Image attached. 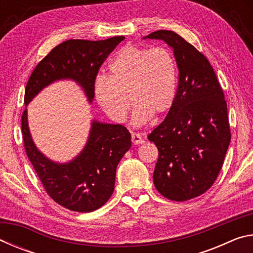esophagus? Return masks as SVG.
I'll return each instance as SVG.
<instances>
[{"label":"esophagus","mask_w":253,"mask_h":253,"mask_svg":"<svg viewBox=\"0 0 253 253\" xmlns=\"http://www.w3.org/2000/svg\"><path fill=\"white\" fill-rule=\"evenodd\" d=\"M131 142H132V144H134V145H139V144L144 143V139H143V137L140 136L139 134L132 132V134H131Z\"/></svg>","instance_id":"esophagus-1"}]
</instances>
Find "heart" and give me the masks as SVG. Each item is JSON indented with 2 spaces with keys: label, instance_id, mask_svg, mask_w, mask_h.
<instances>
[{
  "label": "heart",
  "instance_id": "obj_1",
  "mask_svg": "<svg viewBox=\"0 0 253 253\" xmlns=\"http://www.w3.org/2000/svg\"><path fill=\"white\" fill-rule=\"evenodd\" d=\"M108 71V78L96 80L95 96L114 123L126 121L128 100L134 106L132 125L136 127L172 108L177 92V66L169 49L125 45L110 60Z\"/></svg>",
  "mask_w": 253,
  "mask_h": 253
}]
</instances>
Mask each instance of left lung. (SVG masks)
Wrapping results in <instances>:
<instances>
[{"label":"left lung","instance_id":"obj_1","mask_svg":"<svg viewBox=\"0 0 253 253\" xmlns=\"http://www.w3.org/2000/svg\"><path fill=\"white\" fill-rule=\"evenodd\" d=\"M143 39L164 41L178 68L174 104L148 140L158 149L156 190L183 202L205 193L223 165L231 140L224 93L209 60L177 33L158 30Z\"/></svg>","mask_w":253,"mask_h":253}]
</instances>
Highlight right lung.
I'll return each mask as SVG.
<instances>
[{"instance_id":"obj_1","label":"right lung","mask_w":253,"mask_h":253,"mask_svg":"<svg viewBox=\"0 0 253 253\" xmlns=\"http://www.w3.org/2000/svg\"><path fill=\"white\" fill-rule=\"evenodd\" d=\"M124 39L68 40L55 46L30 76L25 87V106L42 89L59 80L78 84L91 104L98 70ZM22 134L25 152L46 193L54 202L76 212H92L110 199L118 163L131 146L130 132L126 127L93 119L83 151L67 163L53 162L34 144L27 108L22 115Z\"/></svg>"}]
</instances>
